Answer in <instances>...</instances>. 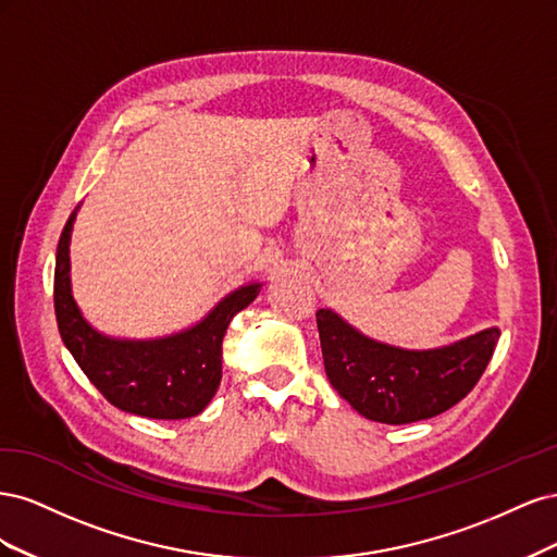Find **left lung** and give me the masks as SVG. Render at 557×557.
<instances>
[{
	"mask_svg": "<svg viewBox=\"0 0 557 557\" xmlns=\"http://www.w3.org/2000/svg\"><path fill=\"white\" fill-rule=\"evenodd\" d=\"M315 323L334 391L385 425L416 423L455 407L479 383L499 339V330L487 327L450 346L404 350L369 339L330 309H320Z\"/></svg>",
	"mask_w": 557,
	"mask_h": 557,
	"instance_id": "obj_1",
	"label": "left lung"
}]
</instances>
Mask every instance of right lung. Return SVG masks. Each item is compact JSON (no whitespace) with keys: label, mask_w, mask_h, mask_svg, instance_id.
<instances>
[{"label":"right lung","mask_w":557,"mask_h":557,"mask_svg":"<svg viewBox=\"0 0 557 557\" xmlns=\"http://www.w3.org/2000/svg\"><path fill=\"white\" fill-rule=\"evenodd\" d=\"M76 211L70 215L55 256V318L64 346L83 374L121 411L181 420L207 409L223 376V336L230 320L258 297L262 283L242 285L223 297L197 325L162 339H113L81 315L72 297L70 239Z\"/></svg>","instance_id":"obj_1"}]
</instances>
